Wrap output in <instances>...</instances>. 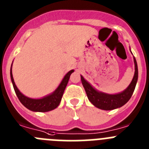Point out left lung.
Segmentation results:
<instances>
[{"instance_id": "8db88e82", "label": "left lung", "mask_w": 149, "mask_h": 149, "mask_svg": "<svg viewBox=\"0 0 149 149\" xmlns=\"http://www.w3.org/2000/svg\"><path fill=\"white\" fill-rule=\"evenodd\" d=\"M134 61L135 65V72L133 79L129 86L123 91L122 93L117 94H107V93L99 92L95 90L91 84L81 76V80L85 92L87 93L88 100L92 104L100 109L104 111H111L120 108L128 102L134 91L136 81L138 79V68L135 57H134Z\"/></svg>"}]
</instances>
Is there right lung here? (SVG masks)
<instances>
[{
    "label": "right lung",
    "instance_id": "add662e5",
    "mask_svg": "<svg viewBox=\"0 0 149 149\" xmlns=\"http://www.w3.org/2000/svg\"><path fill=\"white\" fill-rule=\"evenodd\" d=\"M73 71L74 70H72L65 75L63 80L61 81V84H59V86L52 94L45 96L42 99H38V100L26 97L20 92L18 88L16 87L14 79H13V73H12V66L11 70H10V76H11L12 82H13V88L15 91L16 95L24 106H25L30 111H37V112H47V111H52V110L55 109L58 106V104L61 100L63 93H64V91H65L68 81H69L70 76Z\"/></svg>",
    "mask_w": 149,
    "mask_h": 149
}]
</instances>
